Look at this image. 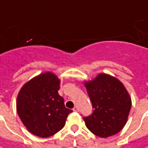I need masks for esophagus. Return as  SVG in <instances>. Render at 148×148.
Instances as JSON below:
<instances>
[{
    "instance_id": "1",
    "label": "esophagus",
    "mask_w": 148,
    "mask_h": 148,
    "mask_svg": "<svg viewBox=\"0 0 148 148\" xmlns=\"http://www.w3.org/2000/svg\"><path fill=\"white\" fill-rule=\"evenodd\" d=\"M73 111H75V112H78V111H79L78 107H77V106H75V107L73 108Z\"/></svg>"
}]
</instances>
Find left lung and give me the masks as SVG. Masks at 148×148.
<instances>
[{"instance_id":"left-lung-1","label":"left lung","mask_w":148,"mask_h":148,"mask_svg":"<svg viewBox=\"0 0 148 148\" xmlns=\"http://www.w3.org/2000/svg\"><path fill=\"white\" fill-rule=\"evenodd\" d=\"M84 85L94 109L90 116L83 117L86 126L100 138L118 134L126 124L132 106L123 84L116 77L99 73Z\"/></svg>"}]
</instances>
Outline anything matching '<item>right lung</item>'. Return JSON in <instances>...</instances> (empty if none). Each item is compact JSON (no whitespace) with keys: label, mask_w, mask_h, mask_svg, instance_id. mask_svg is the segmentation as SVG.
Wrapping results in <instances>:
<instances>
[{"label":"right lung","mask_w":148,"mask_h":148,"mask_svg":"<svg viewBox=\"0 0 148 148\" xmlns=\"http://www.w3.org/2000/svg\"><path fill=\"white\" fill-rule=\"evenodd\" d=\"M59 88V78L51 71L38 75L21 87L16 110L29 133L49 138L64 127L72 110L65 107L64 99L58 94Z\"/></svg>","instance_id":"1"}]
</instances>
